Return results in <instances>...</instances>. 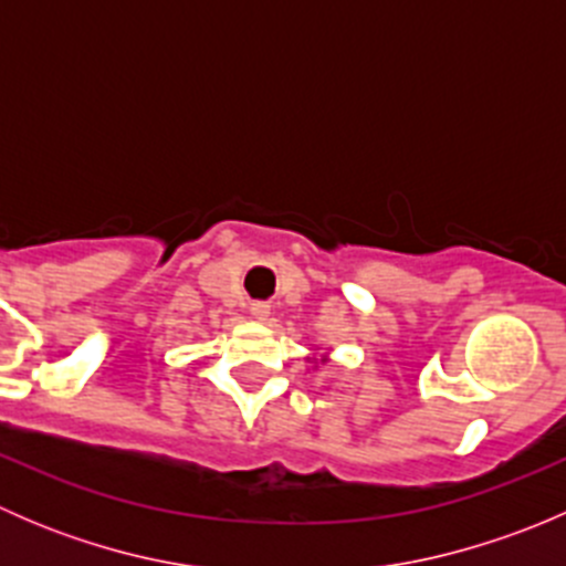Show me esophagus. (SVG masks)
I'll return each instance as SVG.
<instances>
[{
	"instance_id": "obj_1",
	"label": "esophagus",
	"mask_w": 566,
	"mask_h": 566,
	"mask_svg": "<svg viewBox=\"0 0 566 566\" xmlns=\"http://www.w3.org/2000/svg\"><path fill=\"white\" fill-rule=\"evenodd\" d=\"M249 312L254 319H268V315H271V306L262 304V301H256V304H251Z\"/></svg>"
}]
</instances>
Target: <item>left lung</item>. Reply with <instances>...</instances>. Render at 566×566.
I'll return each instance as SVG.
<instances>
[{
  "mask_svg": "<svg viewBox=\"0 0 566 566\" xmlns=\"http://www.w3.org/2000/svg\"><path fill=\"white\" fill-rule=\"evenodd\" d=\"M310 361H312V364H317V361H319V364H325V361H328V356H319V358H310Z\"/></svg>",
  "mask_w": 566,
  "mask_h": 566,
  "instance_id": "1",
  "label": "left lung"
}]
</instances>
